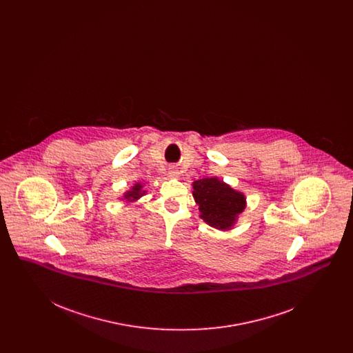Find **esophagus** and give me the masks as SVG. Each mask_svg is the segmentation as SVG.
I'll use <instances>...</instances> for the list:
<instances>
[{
    "instance_id": "34e87169",
    "label": "esophagus",
    "mask_w": 353,
    "mask_h": 353,
    "mask_svg": "<svg viewBox=\"0 0 353 353\" xmlns=\"http://www.w3.org/2000/svg\"><path fill=\"white\" fill-rule=\"evenodd\" d=\"M168 176L172 177V179H179L180 177V170H179V168H176V167H170L168 169Z\"/></svg>"
}]
</instances>
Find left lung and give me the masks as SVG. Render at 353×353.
I'll return each mask as SVG.
<instances>
[{
	"instance_id": "left-lung-1",
	"label": "left lung",
	"mask_w": 353,
	"mask_h": 353,
	"mask_svg": "<svg viewBox=\"0 0 353 353\" xmlns=\"http://www.w3.org/2000/svg\"><path fill=\"white\" fill-rule=\"evenodd\" d=\"M193 199L199 205L200 219L209 226L226 232L232 230L238 217L246 209V196L219 177H206L192 184Z\"/></svg>"
}]
</instances>
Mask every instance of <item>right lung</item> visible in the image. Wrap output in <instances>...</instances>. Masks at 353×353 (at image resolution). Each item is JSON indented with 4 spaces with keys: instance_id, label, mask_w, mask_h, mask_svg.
I'll list each match as a JSON object with an SVG mask.
<instances>
[{
    "instance_id": "add662e5",
    "label": "right lung",
    "mask_w": 353,
    "mask_h": 353,
    "mask_svg": "<svg viewBox=\"0 0 353 353\" xmlns=\"http://www.w3.org/2000/svg\"><path fill=\"white\" fill-rule=\"evenodd\" d=\"M147 194V190L144 189V184H141V183H134L128 190H125L124 193H123V196L121 197H119L120 199V201H125L128 202H137L143 196H145Z\"/></svg>"
}]
</instances>
